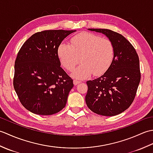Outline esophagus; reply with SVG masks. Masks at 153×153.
Segmentation results:
<instances>
[{"label": "esophagus", "mask_w": 153, "mask_h": 153, "mask_svg": "<svg viewBox=\"0 0 153 153\" xmlns=\"http://www.w3.org/2000/svg\"><path fill=\"white\" fill-rule=\"evenodd\" d=\"M81 83L80 81L76 80V79H74V84L75 85H77V84H79V83Z\"/></svg>", "instance_id": "1"}]
</instances>
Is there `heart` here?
Segmentation results:
<instances>
[{"label":"heart","mask_w":153,"mask_h":153,"mask_svg":"<svg viewBox=\"0 0 153 153\" xmlns=\"http://www.w3.org/2000/svg\"><path fill=\"white\" fill-rule=\"evenodd\" d=\"M60 64L68 71L82 64L72 73L76 79L88 78L93 74L99 76L106 73L113 62L114 47L111 41L99 35L82 32L71 38V45L61 43L57 49Z\"/></svg>","instance_id":"b5f03b06"}]
</instances>
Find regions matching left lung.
I'll return each mask as SVG.
<instances>
[{"instance_id":"obj_1","label":"left lung","mask_w":153,"mask_h":153,"mask_svg":"<svg viewBox=\"0 0 153 153\" xmlns=\"http://www.w3.org/2000/svg\"><path fill=\"white\" fill-rule=\"evenodd\" d=\"M105 34L114 47V57L106 73L87 81L85 102L97 114L113 116L132 104L141 80L138 54L133 45L117 32L107 29H89Z\"/></svg>"}]
</instances>
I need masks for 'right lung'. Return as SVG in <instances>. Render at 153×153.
<instances>
[{
    "label": "right lung",
    "instance_id": "add662e5",
    "mask_svg": "<svg viewBox=\"0 0 153 153\" xmlns=\"http://www.w3.org/2000/svg\"><path fill=\"white\" fill-rule=\"evenodd\" d=\"M76 30H45L35 33L19 49L13 80L22 105L39 115H52L66 105L73 79L60 67L57 49Z\"/></svg>",
    "mask_w": 153,
    "mask_h": 153
}]
</instances>
